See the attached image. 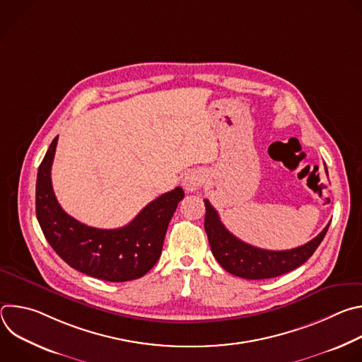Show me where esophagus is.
<instances>
[{
    "label": "esophagus",
    "mask_w": 362,
    "mask_h": 362,
    "mask_svg": "<svg viewBox=\"0 0 362 362\" xmlns=\"http://www.w3.org/2000/svg\"><path fill=\"white\" fill-rule=\"evenodd\" d=\"M204 182V175L199 169L189 170L183 179V186L187 192H196Z\"/></svg>",
    "instance_id": "esophagus-1"
}]
</instances>
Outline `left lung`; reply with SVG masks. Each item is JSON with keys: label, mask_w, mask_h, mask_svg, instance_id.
Returning <instances> with one entry per match:
<instances>
[{"label": "left lung", "mask_w": 362, "mask_h": 362, "mask_svg": "<svg viewBox=\"0 0 362 362\" xmlns=\"http://www.w3.org/2000/svg\"><path fill=\"white\" fill-rule=\"evenodd\" d=\"M327 170V168H325ZM204 230L215 259L229 274L243 279H269L291 272L305 264L327 235L329 223L308 243L288 250H268L252 246L233 236L221 222L218 212L206 199Z\"/></svg>", "instance_id": "left-lung-1"}]
</instances>
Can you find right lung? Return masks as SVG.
Wrapping results in <instances>:
<instances>
[{"label": "right lung", "instance_id": "1", "mask_svg": "<svg viewBox=\"0 0 362 362\" xmlns=\"http://www.w3.org/2000/svg\"><path fill=\"white\" fill-rule=\"evenodd\" d=\"M57 140L59 136L45 153L35 185V214L47 242L66 264L88 276L109 282L141 278L159 261L169 222L185 196L183 189L176 187L151 200L123 228L87 226L63 211L51 185Z\"/></svg>", "mask_w": 362, "mask_h": 362}]
</instances>
